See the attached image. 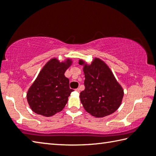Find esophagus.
Returning a JSON list of instances; mask_svg holds the SVG:
<instances>
[{
    "label": "esophagus",
    "instance_id": "34e87169",
    "mask_svg": "<svg viewBox=\"0 0 156 156\" xmlns=\"http://www.w3.org/2000/svg\"><path fill=\"white\" fill-rule=\"evenodd\" d=\"M75 90H76V91H77V92H80V89H79V88L76 89Z\"/></svg>",
    "mask_w": 156,
    "mask_h": 156
}]
</instances>
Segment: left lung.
Returning <instances> with one entry per match:
<instances>
[{
    "instance_id": "left-lung-1",
    "label": "left lung",
    "mask_w": 156,
    "mask_h": 156,
    "mask_svg": "<svg viewBox=\"0 0 156 156\" xmlns=\"http://www.w3.org/2000/svg\"><path fill=\"white\" fill-rule=\"evenodd\" d=\"M85 77L84 90L80 92L81 103L87 112L96 118L114 113L122 103L124 90L103 60L94 58L91 64L79 60Z\"/></svg>"
}]
</instances>
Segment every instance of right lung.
I'll use <instances>...</instances> for the list:
<instances>
[{
	"label": "right lung",
	"mask_w": 156,
	"mask_h": 156,
	"mask_svg": "<svg viewBox=\"0 0 156 156\" xmlns=\"http://www.w3.org/2000/svg\"><path fill=\"white\" fill-rule=\"evenodd\" d=\"M72 63L69 58L62 62L53 58L44 65L27 94L28 104L34 112L51 117L63 109L73 91L65 76Z\"/></svg>",
	"instance_id": "right-lung-1"
}]
</instances>
